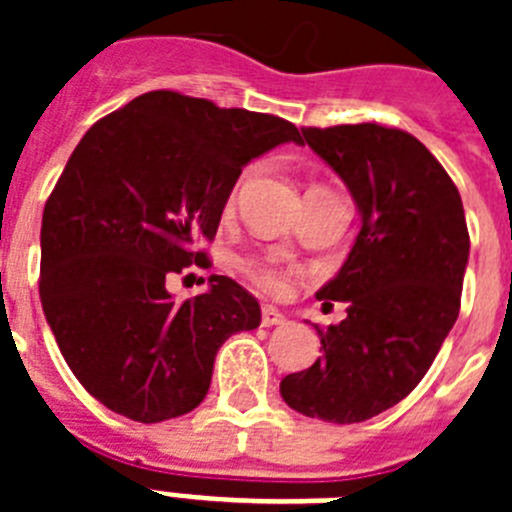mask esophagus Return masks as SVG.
Segmentation results:
<instances>
[{
    "label": "esophagus",
    "instance_id": "34e87169",
    "mask_svg": "<svg viewBox=\"0 0 512 512\" xmlns=\"http://www.w3.org/2000/svg\"><path fill=\"white\" fill-rule=\"evenodd\" d=\"M284 323V315L277 310L274 305H264L261 307V325L264 328H271V325H282Z\"/></svg>",
    "mask_w": 512,
    "mask_h": 512
}]
</instances>
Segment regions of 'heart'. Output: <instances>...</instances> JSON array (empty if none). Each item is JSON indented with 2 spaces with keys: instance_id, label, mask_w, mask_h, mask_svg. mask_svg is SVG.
I'll use <instances>...</instances> for the list:
<instances>
[{
  "instance_id": "heart-1",
  "label": "heart",
  "mask_w": 512,
  "mask_h": 512,
  "mask_svg": "<svg viewBox=\"0 0 512 512\" xmlns=\"http://www.w3.org/2000/svg\"><path fill=\"white\" fill-rule=\"evenodd\" d=\"M248 176V171L243 174V179ZM238 269L251 279L253 284H259L266 292H282L287 287V271L279 264L269 259H261V256H241L238 259Z\"/></svg>"
}]
</instances>
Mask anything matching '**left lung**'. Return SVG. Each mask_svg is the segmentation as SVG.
<instances>
[{"label":"left lung","instance_id":"left-lung-1","mask_svg":"<svg viewBox=\"0 0 512 512\" xmlns=\"http://www.w3.org/2000/svg\"><path fill=\"white\" fill-rule=\"evenodd\" d=\"M354 194L361 230L336 279L318 292L346 302L320 330V356L279 384L307 418L361 423L397 405L431 369L459 318L469 230L459 189L415 135L379 122L302 128Z\"/></svg>","mask_w":512,"mask_h":512}]
</instances>
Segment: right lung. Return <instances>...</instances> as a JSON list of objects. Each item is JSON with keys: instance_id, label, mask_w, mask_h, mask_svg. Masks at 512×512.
Wrapping results in <instances>:
<instances>
[{"instance_id": "add662e5", "label": "right lung", "mask_w": 512, "mask_h": 512, "mask_svg": "<svg viewBox=\"0 0 512 512\" xmlns=\"http://www.w3.org/2000/svg\"><path fill=\"white\" fill-rule=\"evenodd\" d=\"M292 122L158 89L97 120L45 202L40 302L63 359L104 408L138 423L205 400L217 348L261 323L228 277L174 302L166 282L207 251L243 166Z\"/></svg>"}]
</instances>
